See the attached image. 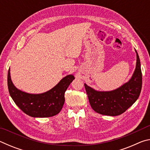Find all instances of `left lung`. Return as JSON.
<instances>
[{"label":"left lung","mask_w":150,"mask_h":150,"mask_svg":"<svg viewBox=\"0 0 150 150\" xmlns=\"http://www.w3.org/2000/svg\"><path fill=\"white\" fill-rule=\"evenodd\" d=\"M136 53V65L132 76L121 87L110 91H98L85 83L86 93L91 107L103 115H120L138 99L142 89V75L139 55Z\"/></svg>","instance_id":"obj_1"}]
</instances>
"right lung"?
I'll return each instance as SVG.
<instances>
[{"label":"right lung","mask_w":150,"mask_h":150,"mask_svg":"<svg viewBox=\"0 0 150 150\" xmlns=\"http://www.w3.org/2000/svg\"><path fill=\"white\" fill-rule=\"evenodd\" d=\"M10 71L9 69L7 80L10 95L25 114L34 118L51 117L57 115L64 105L65 92L75 79L73 75H68L47 92L30 94L15 87Z\"/></svg>","instance_id":"add662e5"}]
</instances>
